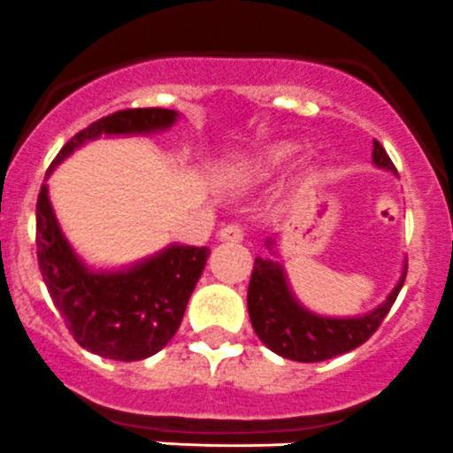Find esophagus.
Segmentation results:
<instances>
[{
  "instance_id": "esophagus-1",
  "label": "esophagus",
  "mask_w": 453,
  "mask_h": 453,
  "mask_svg": "<svg viewBox=\"0 0 453 453\" xmlns=\"http://www.w3.org/2000/svg\"><path fill=\"white\" fill-rule=\"evenodd\" d=\"M219 240H222V242H242L244 229L240 224H229V226H224V229L219 231Z\"/></svg>"
}]
</instances>
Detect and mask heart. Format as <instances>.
<instances>
[{
    "instance_id": "1",
    "label": "heart",
    "mask_w": 453,
    "mask_h": 453,
    "mask_svg": "<svg viewBox=\"0 0 453 453\" xmlns=\"http://www.w3.org/2000/svg\"><path fill=\"white\" fill-rule=\"evenodd\" d=\"M296 155V149L294 146L288 144H280V146H273V149L269 150V153L265 155V159H262L260 165L253 166V171L256 173H262V171H269V169H275V166L284 165L287 159H291Z\"/></svg>"
}]
</instances>
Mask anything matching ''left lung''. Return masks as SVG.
I'll return each instance as SVG.
<instances>
[{
	"instance_id": "8db88e82",
	"label": "left lung",
	"mask_w": 453,
	"mask_h": 453,
	"mask_svg": "<svg viewBox=\"0 0 453 453\" xmlns=\"http://www.w3.org/2000/svg\"><path fill=\"white\" fill-rule=\"evenodd\" d=\"M372 157L378 169L395 173L394 162L378 140H373ZM266 249L271 257H256L253 265L247 294L249 318L257 338L271 351L296 363H322L367 342L389 313L407 275L404 265L394 291L373 311L353 318H329L309 311L298 303L288 287L284 266L275 257V238H266Z\"/></svg>"
}]
</instances>
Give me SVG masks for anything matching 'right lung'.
<instances>
[{"label": "right lung", "instance_id": "add662e5", "mask_svg": "<svg viewBox=\"0 0 453 453\" xmlns=\"http://www.w3.org/2000/svg\"><path fill=\"white\" fill-rule=\"evenodd\" d=\"M175 119L178 111L169 109H127L97 119L62 146L46 178L86 142L102 135H149L166 131ZM209 253V247L169 244L127 269H90L59 229L49 187L40 188L37 262L42 278L77 344L102 358L133 363L165 349L182 322Z\"/></svg>", "mask_w": 453, "mask_h": 453}]
</instances>
